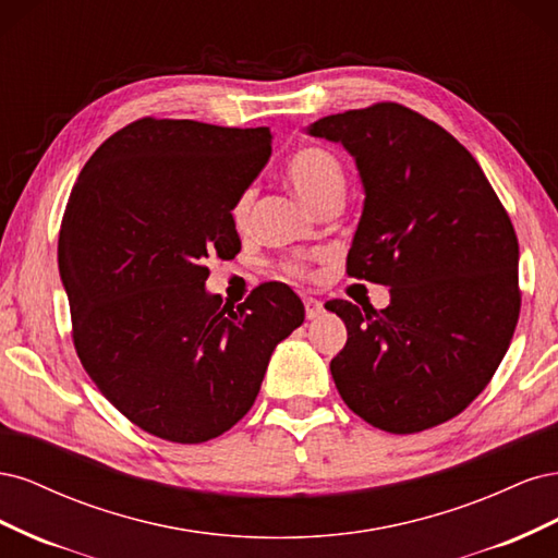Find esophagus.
<instances>
[{
    "instance_id": "esophagus-1",
    "label": "esophagus",
    "mask_w": 558,
    "mask_h": 558,
    "mask_svg": "<svg viewBox=\"0 0 558 558\" xmlns=\"http://www.w3.org/2000/svg\"><path fill=\"white\" fill-rule=\"evenodd\" d=\"M302 305H305V316L307 318H316L324 314V302L316 298H302Z\"/></svg>"
}]
</instances>
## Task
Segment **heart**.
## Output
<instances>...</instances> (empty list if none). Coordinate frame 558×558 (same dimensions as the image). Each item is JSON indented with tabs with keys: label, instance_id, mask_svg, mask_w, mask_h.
<instances>
[{
	"label": "heart",
	"instance_id": "b5f03b06",
	"mask_svg": "<svg viewBox=\"0 0 558 558\" xmlns=\"http://www.w3.org/2000/svg\"><path fill=\"white\" fill-rule=\"evenodd\" d=\"M286 179L293 185V191L307 202L316 211L328 205L332 199H342L347 191V174L342 162L337 160L330 150L318 146H305L295 150L289 165H286ZM253 205V191L246 189L234 199L230 209L232 221L244 226L246 216ZM281 272L293 279L310 277V269L300 260H289L281 265Z\"/></svg>",
	"mask_w": 558,
	"mask_h": 558
}]
</instances>
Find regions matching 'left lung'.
Returning a JSON list of instances; mask_svg holds the SVG:
<instances>
[{"mask_svg":"<svg viewBox=\"0 0 558 558\" xmlns=\"http://www.w3.org/2000/svg\"><path fill=\"white\" fill-rule=\"evenodd\" d=\"M312 137L356 158L365 205L347 275L391 286V305L330 300L347 344L330 361L351 412L408 435L461 414L492 381L521 310L519 242L470 150L396 102L318 118Z\"/></svg>","mask_w":558,"mask_h":558,"instance_id":"obj_1","label":"left lung"}]
</instances>
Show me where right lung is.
Segmentation results:
<instances>
[{"instance_id":"add662e5","label":"right lung","mask_w":558,"mask_h":558,"mask_svg":"<svg viewBox=\"0 0 558 558\" xmlns=\"http://www.w3.org/2000/svg\"><path fill=\"white\" fill-rule=\"evenodd\" d=\"M272 154L269 128L146 116L83 167L58 267L81 365L142 430L199 445L251 410L275 347L305 320L286 283L242 305L209 295L207 263L242 248L232 205Z\"/></svg>"}]
</instances>
